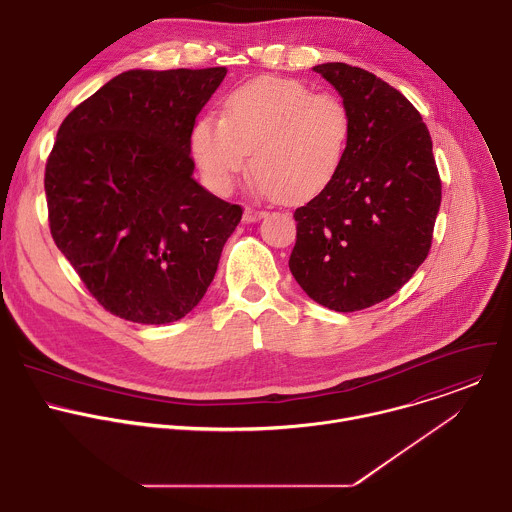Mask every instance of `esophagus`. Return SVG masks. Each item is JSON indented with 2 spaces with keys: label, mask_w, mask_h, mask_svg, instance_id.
<instances>
[{
  "label": "esophagus",
  "mask_w": 512,
  "mask_h": 512,
  "mask_svg": "<svg viewBox=\"0 0 512 512\" xmlns=\"http://www.w3.org/2000/svg\"><path fill=\"white\" fill-rule=\"evenodd\" d=\"M263 216H265L263 210H255L253 206H247L245 214H243V221L245 223H255V221H259V218H263Z\"/></svg>",
  "instance_id": "34e87169"
}]
</instances>
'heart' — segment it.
<instances>
[{"mask_svg": "<svg viewBox=\"0 0 512 512\" xmlns=\"http://www.w3.org/2000/svg\"><path fill=\"white\" fill-rule=\"evenodd\" d=\"M350 145V113L332 93L259 77L225 101L223 119L204 117L192 131V150L208 186L227 194L245 170L283 204H306L340 174Z\"/></svg>", "mask_w": 512, "mask_h": 512, "instance_id": "b5f03b06", "label": "heart"}]
</instances>
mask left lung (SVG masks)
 Masks as SVG:
<instances>
[{"label":"left lung","mask_w":512,"mask_h":512,"mask_svg":"<svg viewBox=\"0 0 512 512\" xmlns=\"http://www.w3.org/2000/svg\"><path fill=\"white\" fill-rule=\"evenodd\" d=\"M350 113V145L332 186L296 208L289 271L334 312H358L393 294L425 261L442 180L419 111L373 72L314 66Z\"/></svg>","instance_id":"obj_1"}]
</instances>
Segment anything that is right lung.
<instances>
[{
    "instance_id": "1",
    "label": "right lung",
    "mask_w": 512,
    "mask_h": 512,
    "mask_svg": "<svg viewBox=\"0 0 512 512\" xmlns=\"http://www.w3.org/2000/svg\"><path fill=\"white\" fill-rule=\"evenodd\" d=\"M225 66L127 70L72 109L46 160L50 235L89 294L137 324L206 294L243 208L204 190L190 156Z\"/></svg>"
}]
</instances>
